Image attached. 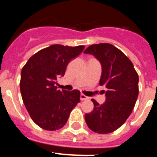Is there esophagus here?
<instances>
[{
	"label": "esophagus",
	"mask_w": 157,
	"mask_h": 157,
	"mask_svg": "<svg viewBox=\"0 0 157 157\" xmlns=\"http://www.w3.org/2000/svg\"><path fill=\"white\" fill-rule=\"evenodd\" d=\"M87 99H88V97L85 96L84 94H82L81 95H80V100H81V101H86V100Z\"/></svg>",
	"instance_id": "obj_1"
}]
</instances>
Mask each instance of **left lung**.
Masks as SVG:
<instances>
[{"instance_id": "1", "label": "left lung", "mask_w": 157, "mask_h": 157, "mask_svg": "<svg viewBox=\"0 0 157 157\" xmlns=\"http://www.w3.org/2000/svg\"><path fill=\"white\" fill-rule=\"evenodd\" d=\"M84 53L101 63L100 85L105 86L106 101L100 105L92 99L94 109L85 115L87 126L98 134H109L120 128L131 114L138 96V75L132 62L114 45L100 43L89 46Z\"/></svg>"}]
</instances>
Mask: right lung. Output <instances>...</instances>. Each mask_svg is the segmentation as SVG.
I'll list each match as a JSON object with an SVG mask.
<instances>
[{
    "label": "right lung",
    "instance_id": "1",
    "mask_svg": "<svg viewBox=\"0 0 157 157\" xmlns=\"http://www.w3.org/2000/svg\"><path fill=\"white\" fill-rule=\"evenodd\" d=\"M84 48L50 45L33 55L22 69L19 86L23 103L33 121L44 130L62 128L80 101L78 90H59L56 84L57 78L64 75L71 59Z\"/></svg>",
    "mask_w": 157,
    "mask_h": 157
}]
</instances>
